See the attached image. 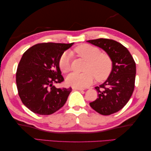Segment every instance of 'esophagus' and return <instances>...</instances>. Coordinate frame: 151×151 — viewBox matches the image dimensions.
Instances as JSON below:
<instances>
[{
  "label": "esophagus",
  "mask_w": 151,
  "mask_h": 151,
  "mask_svg": "<svg viewBox=\"0 0 151 151\" xmlns=\"http://www.w3.org/2000/svg\"><path fill=\"white\" fill-rule=\"evenodd\" d=\"M72 89H73V90H80V91L84 90V88H75V87H73Z\"/></svg>",
  "instance_id": "1"
}]
</instances>
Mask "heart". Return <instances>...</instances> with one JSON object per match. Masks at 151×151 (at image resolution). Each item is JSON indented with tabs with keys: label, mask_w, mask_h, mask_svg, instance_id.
<instances>
[{
	"label": "heart",
	"mask_w": 151,
	"mask_h": 151,
	"mask_svg": "<svg viewBox=\"0 0 151 151\" xmlns=\"http://www.w3.org/2000/svg\"><path fill=\"white\" fill-rule=\"evenodd\" d=\"M71 53L87 61L83 73H71L66 78L67 83L75 88H85L90 86L96 78L98 81L106 79L109 76L112 68V61L108 53L100 52L97 47L90 44H81L73 49ZM59 67L63 73L71 70V55L64 53L59 60Z\"/></svg>",
	"instance_id": "heart-1"
}]
</instances>
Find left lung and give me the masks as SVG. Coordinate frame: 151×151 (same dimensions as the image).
Segmentation results:
<instances>
[{
    "instance_id": "8db88e82",
    "label": "left lung",
    "mask_w": 151,
    "mask_h": 151,
    "mask_svg": "<svg viewBox=\"0 0 151 151\" xmlns=\"http://www.w3.org/2000/svg\"><path fill=\"white\" fill-rule=\"evenodd\" d=\"M87 42L102 48L112 59V69L109 77L95 88L98 98L90 103L100 114L110 115L122 109L131 97L135 83V61L124 45L112 39L100 38Z\"/></svg>"
}]
</instances>
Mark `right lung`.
<instances>
[{
	"instance_id": "right-lung-1",
	"label": "right lung",
	"mask_w": 151,
	"mask_h": 151,
	"mask_svg": "<svg viewBox=\"0 0 151 151\" xmlns=\"http://www.w3.org/2000/svg\"><path fill=\"white\" fill-rule=\"evenodd\" d=\"M72 43L36 44L23 53L16 73L19 96L23 104L40 115L52 114L65 104L71 88H57L64 79L59 60Z\"/></svg>"
}]
</instances>
